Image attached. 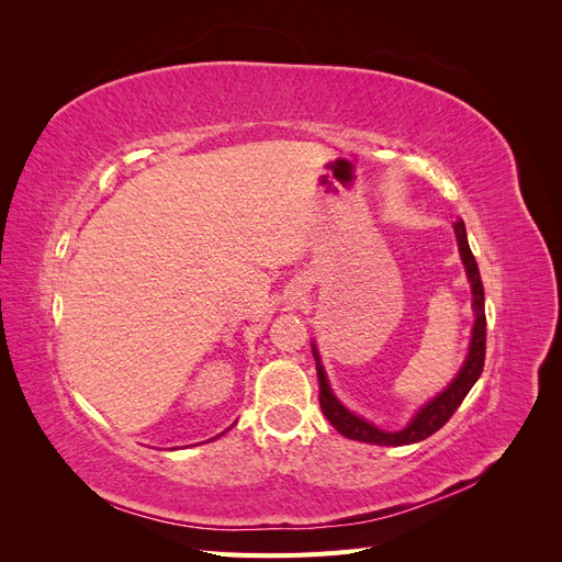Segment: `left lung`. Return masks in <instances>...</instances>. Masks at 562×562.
Segmentation results:
<instances>
[{
  "mask_svg": "<svg viewBox=\"0 0 562 562\" xmlns=\"http://www.w3.org/2000/svg\"><path fill=\"white\" fill-rule=\"evenodd\" d=\"M454 234H457L459 255H462V262H464L467 277H469V283H471L473 314H475L471 345H469V353H467V361H464L462 370L457 372V378L443 391H440L436 398H431L429 403H424L419 407V413L411 422H407V427H403L401 431H382V429L375 427V424H370L363 417L349 413L347 407L335 398L333 389L328 384V378H326V370H323L321 356H318L316 347H312L314 359H316V372H318L321 411L342 436H347L351 440H361V443H372V446H411V443H419V440L429 438L431 434H436L440 427H443V424L454 415L457 407L462 405V401L467 398L471 386L479 382L483 366H485V293H483V281H481L479 265H475V258H473V252H471L469 241H467V227H464L462 220H457V223H454Z\"/></svg>",
  "mask_w": 562,
  "mask_h": 562,
  "instance_id": "8db88e82",
  "label": "left lung"
}]
</instances>
